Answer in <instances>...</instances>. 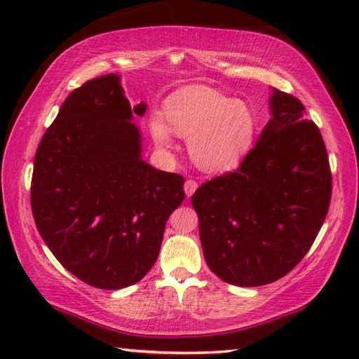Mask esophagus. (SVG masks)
<instances>
[{
    "mask_svg": "<svg viewBox=\"0 0 359 359\" xmlns=\"http://www.w3.org/2000/svg\"><path fill=\"white\" fill-rule=\"evenodd\" d=\"M197 187H199V184H197L196 180H193V179H188L187 182H185V194H187V197H191L193 194H194V191L197 189Z\"/></svg>",
    "mask_w": 359,
    "mask_h": 359,
    "instance_id": "1",
    "label": "esophagus"
}]
</instances>
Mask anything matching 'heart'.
<instances>
[{"label": "heart", "mask_w": 359, "mask_h": 359, "mask_svg": "<svg viewBox=\"0 0 359 359\" xmlns=\"http://www.w3.org/2000/svg\"><path fill=\"white\" fill-rule=\"evenodd\" d=\"M165 121L149 120L157 147L172 148V133L189 139L196 163L211 171L231 170L253 148L257 134L255 112L243 102L208 86H193L172 95L165 104Z\"/></svg>", "instance_id": "1"}]
</instances>
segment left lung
<instances>
[{"instance_id":"obj_1","label":"left lung","mask_w":359,"mask_h":359,"mask_svg":"<svg viewBox=\"0 0 359 359\" xmlns=\"http://www.w3.org/2000/svg\"><path fill=\"white\" fill-rule=\"evenodd\" d=\"M271 118L239 168L191 197L210 270L259 287L285 276L315 242L332 197L329 156L296 97L273 89Z\"/></svg>"}]
</instances>
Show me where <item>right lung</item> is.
<instances>
[{
	"instance_id": "right-lung-1",
	"label": "right lung",
	"mask_w": 359,
	"mask_h": 359,
	"mask_svg": "<svg viewBox=\"0 0 359 359\" xmlns=\"http://www.w3.org/2000/svg\"><path fill=\"white\" fill-rule=\"evenodd\" d=\"M120 77L86 81L66 98L38 144L30 203L38 233L67 271L118 290L154 265L185 179L142 158V135Z\"/></svg>"
}]
</instances>
